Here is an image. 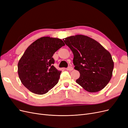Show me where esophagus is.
<instances>
[{
	"label": "esophagus",
	"instance_id": "34e87169",
	"mask_svg": "<svg viewBox=\"0 0 128 128\" xmlns=\"http://www.w3.org/2000/svg\"><path fill=\"white\" fill-rule=\"evenodd\" d=\"M67 70H69V71H72V70H73V68H72V67H71V66H69V67H68L67 68Z\"/></svg>",
	"mask_w": 128,
	"mask_h": 128
}]
</instances>
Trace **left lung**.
Masks as SVG:
<instances>
[{"instance_id":"left-lung-1","label":"left lung","mask_w":128,"mask_h":128,"mask_svg":"<svg viewBox=\"0 0 128 128\" xmlns=\"http://www.w3.org/2000/svg\"><path fill=\"white\" fill-rule=\"evenodd\" d=\"M74 54V69L80 73L76 82L89 92H96L110 80L114 62L110 53L92 38L82 34L63 39Z\"/></svg>"}]
</instances>
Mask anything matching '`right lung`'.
Instances as JSON below:
<instances>
[{
	"label": "right lung",
	"mask_w": 128,
	"mask_h": 128,
	"mask_svg": "<svg viewBox=\"0 0 128 128\" xmlns=\"http://www.w3.org/2000/svg\"><path fill=\"white\" fill-rule=\"evenodd\" d=\"M64 45L59 38L42 37L26 48L18 62V72L21 83L30 91L44 94L59 82L61 71L53 65L52 56Z\"/></svg>",
	"instance_id": "1"
}]
</instances>
